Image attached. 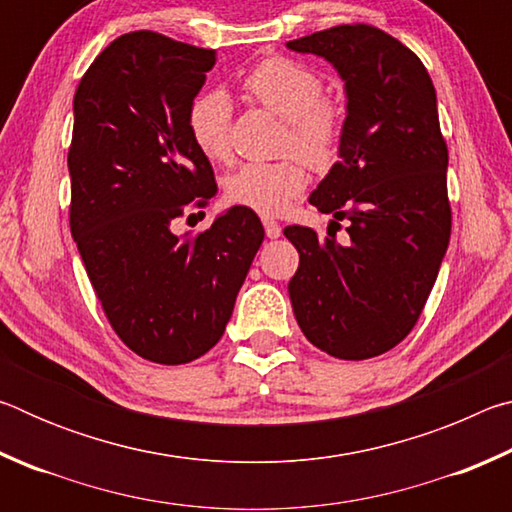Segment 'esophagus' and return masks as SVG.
<instances>
[{"instance_id":"1","label":"esophagus","mask_w":512,"mask_h":512,"mask_svg":"<svg viewBox=\"0 0 512 512\" xmlns=\"http://www.w3.org/2000/svg\"><path fill=\"white\" fill-rule=\"evenodd\" d=\"M264 230H266V237H268V239H277V237L282 235L280 223L273 221V219H268V216L264 219Z\"/></svg>"}]
</instances>
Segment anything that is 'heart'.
<instances>
[{
  "label": "heart",
  "mask_w": 512,
  "mask_h": 512,
  "mask_svg": "<svg viewBox=\"0 0 512 512\" xmlns=\"http://www.w3.org/2000/svg\"><path fill=\"white\" fill-rule=\"evenodd\" d=\"M246 97L284 119L282 151L296 153L309 167L327 169L339 158L345 110L323 94L325 83L314 67L287 56H268L241 81ZM232 103L223 90H205L189 101L187 133L210 162L230 158ZM309 176L298 158L241 164L225 178V198L264 216L287 212L307 189Z\"/></svg>",
  "instance_id": "obj_1"
}]
</instances>
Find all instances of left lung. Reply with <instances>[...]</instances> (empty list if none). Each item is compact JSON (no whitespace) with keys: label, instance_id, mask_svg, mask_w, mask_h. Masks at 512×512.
<instances>
[{"label":"left lung","instance_id":"8db88e82","mask_svg":"<svg viewBox=\"0 0 512 512\" xmlns=\"http://www.w3.org/2000/svg\"><path fill=\"white\" fill-rule=\"evenodd\" d=\"M323 56L345 81L339 162L309 203L348 221L341 246L305 225L284 228L300 253L289 282L302 334L336 359H372L404 341L424 309L452 235L447 144L422 60L370 24L287 42ZM329 225V228H332Z\"/></svg>","mask_w":512,"mask_h":512}]
</instances>
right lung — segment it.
Masks as SVG:
<instances>
[{"instance_id": "1", "label": "right lung", "mask_w": 512, "mask_h": 512, "mask_svg": "<svg viewBox=\"0 0 512 512\" xmlns=\"http://www.w3.org/2000/svg\"><path fill=\"white\" fill-rule=\"evenodd\" d=\"M214 63V49L131 31L94 58L74 94L69 228L112 329L162 366L219 343L264 241L259 216L239 205L198 235L173 232L216 194L212 164L187 133L189 101Z\"/></svg>"}]
</instances>
